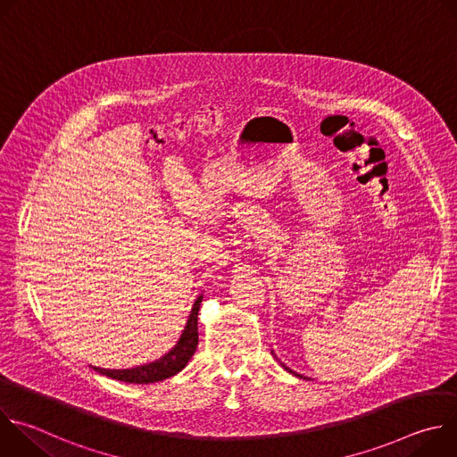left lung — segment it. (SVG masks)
<instances>
[{
    "label": "left lung",
    "instance_id": "obj_1",
    "mask_svg": "<svg viewBox=\"0 0 457 457\" xmlns=\"http://www.w3.org/2000/svg\"><path fill=\"white\" fill-rule=\"evenodd\" d=\"M282 367H284V369H286V370H289V372H293V370H291V369H289V367H286V365H284V363H282ZM293 374H295V372H293ZM295 376H300V374H295ZM300 378H303V376H300Z\"/></svg>",
    "mask_w": 457,
    "mask_h": 457
}]
</instances>
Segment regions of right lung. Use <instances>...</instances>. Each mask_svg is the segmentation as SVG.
<instances>
[{
    "mask_svg": "<svg viewBox=\"0 0 457 457\" xmlns=\"http://www.w3.org/2000/svg\"><path fill=\"white\" fill-rule=\"evenodd\" d=\"M201 302H203V295L195 300L193 309L186 321V328H184L177 345L170 353H166L162 358H159L152 363L132 367V369H101V367H94V369L99 374H104L108 378L126 381V383H155V381H162L170 376H175L187 365L193 353L197 351V344H199L197 318H199Z\"/></svg>",
    "mask_w": 457,
    "mask_h": 457,
    "instance_id": "obj_1",
    "label": "right lung"
}]
</instances>
